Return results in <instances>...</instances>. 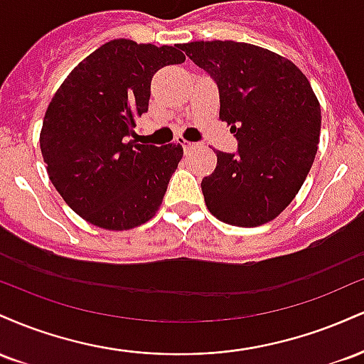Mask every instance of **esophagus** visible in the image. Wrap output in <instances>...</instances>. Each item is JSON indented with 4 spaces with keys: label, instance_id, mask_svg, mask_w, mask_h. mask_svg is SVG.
<instances>
[{
    "label": "esophagus",
    "instance_id": "1",
    "mask_svg": "<svg viewBox=\"0 0 364 364\" xmlns=\"http://www.w3.org/2000/svg\"><path fill=\"white\" fill-rule=\"evenodd\" d=\"M179 144L183 145L185 152H190V150H193V149L198 147V144H195V141H188V140H179Z\"/></svg>",
    "mask_w": 364,
    "mask_h": 364
}]
</instances>
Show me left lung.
I'll list each match as a JSON object with an SVG mask.
<instances>
[{
    "instance_id": "1",
    "label": "left lung",
    "mask_w": 364,
    "mask_h": 364,
    "mask_svg": "<svg viewBox=\"0 0 364 364\" xmlns=\"http://www.w3.org/2000/svg\"><path fill=\"white\" fill-rule=\"evenodd\" d=\"M219 89V118L231 124L236 152L217 150L202 179L208 210L223 223L253 228L292 202L315 161L321 111L308 78L286 58L258 46L212 41L183 44Z\"/></svg>"
}]
</instances>
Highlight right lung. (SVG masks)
Here are the masks:
<instances>
[{"label":"right lung","mask_w":364,"mask_h":364,"mask_svg":"<svg viewBox=\"0 0 364 364\" xmlns=\"http://www.w3.org/2000/svg\"><path fill=\"white\" fill-rule=\"evenodd\" d=\"M183 61L178 46L114 39L75 66L54 94L41 152L58 193L90 224L123 231L157 212L183 147L129 136L149 111L154 73Z\"/></svg>","instance_id":"1"}]
</instances>
